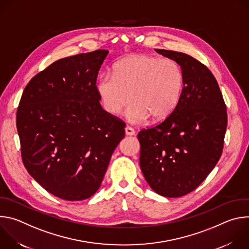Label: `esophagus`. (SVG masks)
<instances>
[{"label": "esophagus", "instance_id": "esophagus-1", "mask_svg": "<svg viewBox=\"0 0 249 249\" xmlns=\"http://www.w3.org/2000/svg\"><path fill=\"white\" fill-rule=\"evenodd\" d=\"M125 133H126L127 136H133V135H135V130L130 126H126L125 127Z\"/></svg>", "mask_w": 249, "mask_h": 249}]
</instances>
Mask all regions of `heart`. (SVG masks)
Returning a JSON list of instances; mask_svg holds the SVG:
<instances>
[{
	"label": "heart",
	"instance_id": "obj_1",
	"mask_svg": "<svg viewBox=\"0 0 249 249\" xmlns=\"http://www.w3.org/2000/svg\"><path fill=\"white\" fill-rule=\"evenodd\" d=\"M184 88L179 64L170 58L146 54L130 55L119 61L113 74H104L97 90L104 108L117 115L132 101L128 119L133 123L167 117L178 104Z\"/></svg>",
	"mask_w": 249,
	"mask_h": 249
}]
</instances>
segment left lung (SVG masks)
<instances>
[{
    "mask_svg": "<svg viewBox=\"0 0 249 249\" xmlns=\"http://www.w3.org/2000/svg\"><path fill=\"white\" fill-rule=\"evenodd\" d=\"M156 51L179 64L184 88L164 120L139 132L140 166L155 192L176 198L196 189L220 160L227 106L216 78L204 64L185 53Z\"/></svg>",
    "mask_w": 249,
    "mask_h": 249,
    "instance_id": "left-lung-1",
    "label": "left lung"
}]
</instances>
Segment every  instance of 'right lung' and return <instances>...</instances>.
<instances>
[{
	"instance_id": "right-lung-1",
	"label": "right lung",
	"mask_w": 249,
	"mask_h": 249,
	"mask_svg": "<svg viewBox=\"0 0 249 249\" xmlns=\"http://www.w3.org/2000/svg\"><path fill=\"white\" fill-rule=\"evenodd\" d=\"M107 50L55 61L25 87L17 111L22 162L46 191L85 200L99 188L125 122L99 103L98 71Z\"/></svg>"
}]
</instances>
